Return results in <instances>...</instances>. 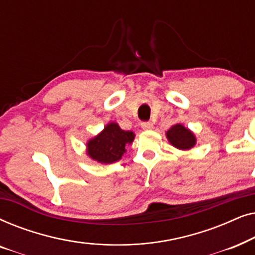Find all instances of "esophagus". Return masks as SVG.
Instances as JSON below:
<instances>
[{"instance_id": "obj_1", "label": "esophagus", "mask_w": 255, "mask_h": 255, "mask_svg": "<svg viewBox=\"0 0 255 255\" xmlns=\"http://www.w3.org/2000/svg\"><path fill=\"white\" fill-rule=\"evenodd\" d=\"M140 125H141L142 130H146V131L152 130V128H153V124L151 123V122H142Z\"/></svg>"}]
</instances>
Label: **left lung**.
Segmentation results:
<instances>
[{
  "label": "left lung",
  "mask_w": 255,
  "mask_h": 255,
  "mask_svg": "<svg viewBox=\"0 0 255 255\" xmlns=\"http://www.w3.org/2000/svg\"><path fill=\"white\" fill-rule=\"evenodd\" d=\"M166 137L170 145L181 151H189L196 145V135L194 132L180 123L173 125L166 132Z\"/></svg>",
  "instance_id": "left-lung-1"
}]
</instances>
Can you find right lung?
I'll return each instance as SVG.
<instances>
[{
  "label": "right lung",
  "instance_id": "add662e5",
  "mask_svg": "<svg viewBox=\"0 0 255 255\" xmlns=\"http://www.w3.org/2000/svg\"><path fill=\"white\" fill-rule=\"evenodd\" d=\"M134 137V132L122 130L117 123L110 122L99 134L87 141L86 153L94 161L109 165L122 159Z\"/></svg>",
  "mask_w": 255,
  "mask_h": 255
}]
</instances>
